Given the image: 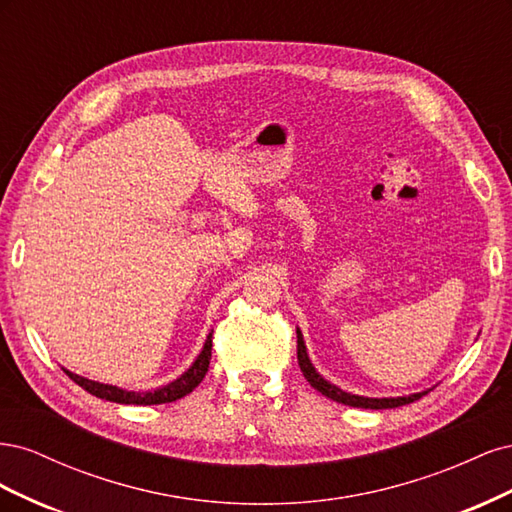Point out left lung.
I'll list each match as a JSON object with an SVG mask.
<instances>
[{"instance_id":"1","label":"left lung","mask_w":512,"mask_h":512,"mask_svg":"<svg viewBox=\"0 0 512 512\" xmlns=\"http://www.w3.org/2000/svg\"><path fill=\"white\" fill-rule=\"evenodd\" d=\"M297 359H299V367L303 371L305 380L312 384L318 393H322L324 397H329V399L337 401V404H344V406L367 408V410H386V408H399V406L412 404V401L427 395V391H423V393H414V395H406V397H382V399H378V397L352 395V393H346L342 389H337L335 384H331L329 380H324L316 371V367L312 365V361H309L307 348H305V342H303V335H301L299 329H297Z\"/></svg>"}]
</instances>
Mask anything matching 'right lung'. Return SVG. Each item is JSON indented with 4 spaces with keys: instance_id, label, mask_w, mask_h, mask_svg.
Listing matches in <instances>:
<instances>
[{
    "instance_id": "obj_1",
    "label": "right lung",
    "mask_w": 512,
    "mask_h": 512,
    "mask_svg": "<svg viewBox=\"0 0 512 512\" xmlns=\"http://www.w3.org/2000/svg\"><path fill=\"white\" fill-rule=\"evenodd\" d=\"M211 333L207 337V342L203 346V352L198 354V359L192 363V367L181 374L177 380H173L170 384L162 386V389L156 391H147V393H136V391H123L119 386L113 384H102V382H94L87 380L83 376H76L72 371L66 369V374L70 376V380H74L79 386L91 395H96L100 399L106 401H115V404H132V406H156V404H170V401H177L181 397H185L188 393H192L196 386L203 382L207 369H209V361H211Z\"/></svg>"
}]
</instances>
